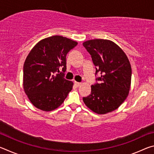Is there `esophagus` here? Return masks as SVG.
Listing matches in <instances>:
<instances>
[{
  "mask_svg": "<svg viewBox=\"0 0 154 154\" xmlns=\"http://www.w3.org/2000/svg\"><path fill=\"white\" fill-rule=\"evenodd\" d=\"M74 84H75V86H77V87H79V85H82V83H79V82H74Z\"/></svg>",
  "mask_w": 154,
  "mask_h": 154,
  "instance_id": "obj_1",
  "label": "esophagus"
}]
</instances>
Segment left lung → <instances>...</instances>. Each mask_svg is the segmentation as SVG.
<instances>
[{
	"label": "left lung",
	"instance_id": "obj_1",
	"mask_svg": "<svg viewBox=\"0 0 154 154\" xmlns=\"http://www.w3.org/2000/svg\"><path fill=\"white\" fill-rule=\"evenodd\" d=\"M83 45L88 51L96 66L95 84L91 94L83 97L88 108L98 114H105L118 109L128 95L132 69L123 50L110 40L92 39Z\"/></svg>",
	"mask_w": 154,
	"mask_h": 154
}]
</instances>
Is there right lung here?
<instances>
[{
    "mask_svg": "<svg viewBox=\"0 0 154 154\" xmlns=\"http://www.w3.org/2000/svg\"><path fill=\"white\" fill-rule=\"evenodd\" d=\"M77 45L76 41L55 35L40 41L28 54L23 70V86L36 108L54 110L72 89L73 83L64 77L66 54Z\"/></svg>",
    "mask_w": 154,
    "mask_h": 154,
    "instance_id": "add662e5",
    "label": "right lung"
}]
</instances>
